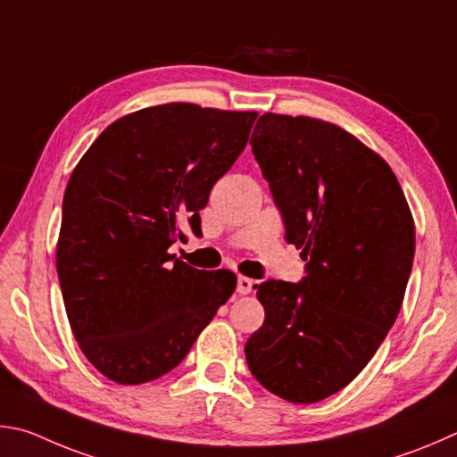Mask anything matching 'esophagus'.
I'll use <instances>...</instances> for the list:
<instances>
[{"label":"esophagus","instance_id":"esophagus-1","mask_svg":"<svg viewBox=\"0 0 457 457\" xmlns=\"http://www.w3.org/2000/svg\"><path fill=\"white\" fill-rule=\"evenodd\" d=\"M253 285H254V281L253 278H249V277H238L237 278V291L241 293V295H249L251 291H253Z\"/></svg>","mask_w":457,"mask_h":457}]
</instances>
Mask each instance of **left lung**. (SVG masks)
<instances>
[{"mask_svg":"<svg viewBox=\"0 0 457 457\" xmlns=\"http://www.w3.org/2000/svg\"><path fill=\"white\" fill-rule=\"evenodd\" d=\"M251 144L307 277L254 285L265 323L246 363L270 394L317 403L361 373L395 323L413 216L386 160L337 124L267 112Z\"/></svg>","mask_w":457,"mask_h":457,"instance_id":"obj_1","label":"left lung"}]
</instances>
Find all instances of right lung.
<instances>
[{"label": "right lung", "mask_w": 457, "mask_h": 457, "mask_svg": "<svg viewBox=\"0 0 457 457\" xmlns=\"http://www.w3.org/2000/svg\"><path fill=\"white\" fill-rule=\"evenodd\" d=\"M257 116L160 104L118 118L79 158L55 267L71 333L104 378H162L235 293V273L192 269L168 246L184 238L182 224L200 233L198 212Z\"/></svg>", "instance_id": "obj_1"}]
</instances>
